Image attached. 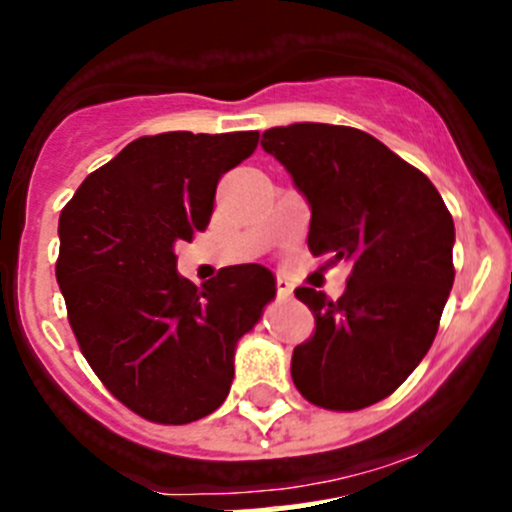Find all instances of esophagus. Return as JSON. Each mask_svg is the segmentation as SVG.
Here are the masks:
<instances>
[{"label":"esophagus","mask_w":512,"mask_h":512,"mask_svg":"<svg viewBox=\"0 0 512 512\" xmlns=\"http://www.w3.org/2000/svg\"><path fill=\"white\" fill-rule=\"evenodd\" d=\"M292 292H295L292 282L285 280V277H277V297H282V300H290Z\"/></svg>","instance_id":"esophagus-1"}]
</instances>
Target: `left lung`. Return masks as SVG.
<instances>
[{
    "label": "left lung",
    "instance_id": "obj_1",
    "mask_svg": "<svg viewBox=\"0 0 512 512\" xmlns=\"http://www.w3.org/2000/svg\"><path fill=\"white\" fill-rule=\"evenodd\" d=\"M260 145L310 205L312 255L350 265L337 302L295 290L317 327L292 352V382L327 410L380 403L435 340L455 280L453 217L423 172L355 127L297 122Z\"/></svg>",
    "mask_w": 512,
    "mask_h": 512
}]
</instances>
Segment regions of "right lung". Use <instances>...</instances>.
Segmentation results:
<instances>
[{"label":"right lung","mask_w":512,"mask_h":512,"mask_svg":"<svg viewBox=\"0 0 512 512\" xmlns=\"http://www.w3.org/2000/svg\"><path fill=\"white\" fill-rule=\"evenodd\" d=\"M257 132H165L130 142L59 215L57 282L82 355L104 388L152 423L185 425L225 403L235 347L275 300L267 267L232 265L197 287L177 242L212 217L227 170Z\"/></svg>","instance_id":"right-lung-1"}]
</instances>
